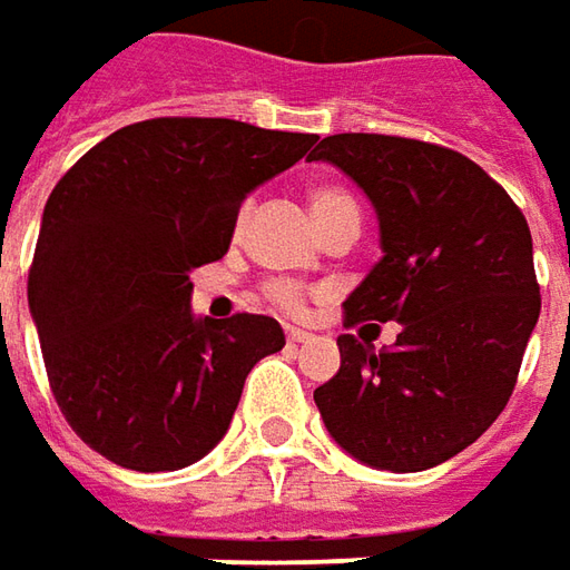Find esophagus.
<instances>
[{
	"mask_svg": "<svg viewBox=\"0 0 570 570\" xmlns=\"http://www.w3.org/2000/svg\"><path fill=\"white\" fill-rule=\"evenodd\" d=\"M286 341H289V344H305V341H312V334H308V331H299V327H286Z\"/></svg>",
	"mask_w": 570,
	"mask_h": 570,
	"instance_id": "34e87169",
	"label": "esophagus"
}]
</instances>
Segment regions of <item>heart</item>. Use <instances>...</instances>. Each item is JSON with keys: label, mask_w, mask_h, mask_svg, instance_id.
Instances as JSON below:
<instances>
[{"label": "heart", "mask_w": 570, "mask_h": 570, "mask_svg": "<svg viewBox=\"0 0 570 570\" xmlns=\"http://www.w3.org/2000/svg\"><path fill=\"white\" fill-rule=\"evenodd\" d=\"M308 207H312V217H315V224L322 226L324 220H331L334 214H341V210H350V207H356L353 202V195L341 186H315L308 191ZM248 217V205H243L239 210V217H236V229H243L246 226ZM267 299L277 305V308H284V312H303L305 308V286L293 284V281H271L265 286Z\"/></svg>", "instance_id": "b5f03b06"}]
</instances>
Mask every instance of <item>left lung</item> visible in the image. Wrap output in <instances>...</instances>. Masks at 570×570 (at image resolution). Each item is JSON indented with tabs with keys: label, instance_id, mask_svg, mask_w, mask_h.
Here are the masks:
<instances>
[{
	"label": "left lung",
	"instance_id": "obj_1",
	"mask_svg": "<svg viewBox=\"0 0 570 570\" xmlns=\"http://www.w3.org/2000/svg\"><path fill=\"white\" fill-rule=\"evenodd\" d=\"M331 160L372 198L384 258L344 303V327L397 322L391 350L341 334L315 387L334 442L368 466L416 473L499 420L540 318L533 239L511 195L458 150L397 135H327Z\"/></svg>",
	"mask_w": 570,
	"mask_h": 570
}]
</instances>
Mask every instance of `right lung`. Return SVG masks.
<instances>
[{
  "label": "right lung",
  "instance_id": "obj_1",
  "mask_svg": "<svg viewBox=\"0 0 570 570\" xmlns=\"http://www.w3.org/2000/svg\"><path fill=\"white\" fill-rule=\"evenodd\" d=\"M318 135L160 116L119 128L56 183L28 274L52 397L78 439L138 473L220 442L252 365L284 350L267 315L191 318L195 267L224 258L248 191Z\"/></svg>",
  "mask_w": 570,
  "mask_h": 570
}]
</instances>
